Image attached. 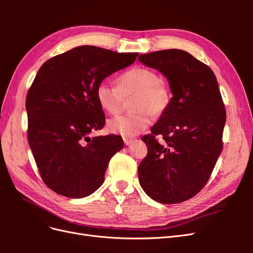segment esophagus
Segmentation results:
<instances>
[{
  "label": "esophagus",
  "mask_w": 253,
  "mask_h": 253,
  "mask_svg": "<svg viewBox=\"0 0 253 253\" xmlns=\"http://www.w3.org/2000/svg\"><path fill=\"white\" fill-rule=\"evenodd\" d=\"M134 138H131V137H125L124 138V142L126 145H131L134 142Z\"/></svg>",
  "instance_id": "34e87169"
}]
</instances>
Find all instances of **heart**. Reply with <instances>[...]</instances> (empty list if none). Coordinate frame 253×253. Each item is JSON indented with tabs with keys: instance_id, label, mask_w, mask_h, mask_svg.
Listing matches in <instances>:
<instances>
[{
	"instance_id": "heart-1",
	"label": "heart",
	"mask_w": 253,
	"mask_h": 253,
	"mask_svg": "<svg viewBox=\"0 0 253 253\" xmlns=\"http://www.w3.org/2000/svg\"><path fill=\"white\" fill-rule=\"evenodd\" d=\"M99 105L111 115L121 112L125 99H131L135 113L111 119L108 127L112 133L133 137L144 131L152 122V115H163L171 102V91L159 79L158 74L148 67H133L118 78V86L102 81L96 88Z\"/></svg>"
}]
</instances>
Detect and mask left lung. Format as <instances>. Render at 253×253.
I'll return each mask as SVG.
<instances>
[{"instance_id":"left-lung-1","label":"left lung","mask_w":253,"mask_h":253,"mask_svg":"<svg viewBox=\"0 0 253 253\" xmlns=\"http://www.w3.org/2000/svg\"><path fill=\"white\" fill-rule=\"evenodd\" d=\"M138 60L165 76L173 95L152 133L142 137L148 154L138 167L140 186L158 203L188 201L205 187L223 150L226 110L216 77L180 49L143 53Z\"/></svg>"}]
</instances>
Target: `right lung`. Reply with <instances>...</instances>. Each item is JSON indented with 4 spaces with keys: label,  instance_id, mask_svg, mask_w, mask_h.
I'll use <instances>...</instances> for the list:
<instances>
[{
    "label": "right lung",
    "instance_id": "obj_1",
    "mask_svg": "<svg viewBox=\"0 0 253 253\" xmlns=\"http://www.w3.org/2000/svg\"><path fill=\"white\" fill-rule=\"evenodd\" d=\"M137 56L84 45L40 67L26 97L27 137L41 177L53 192L82 198L101 187L124 140L118 135L88 136L105 122L96 88Z\"/></svg>",
    "mask_w": 253,
    "mask_h": 253
}]
</instances>
